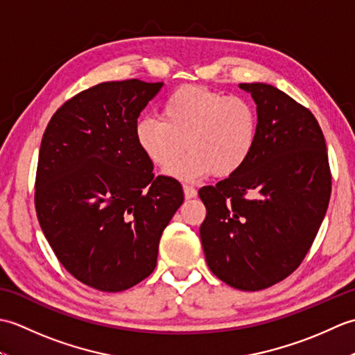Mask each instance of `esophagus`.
<instances>
[{
	"label": "esophagus",
	"mask_w": 355,
	"mask_h": 355,
	"mask_svg": "<svg viewBox=\"0 0 355 355\" xmlns=\"http://www.w3.org/2000/svg\"><path fill=\"white\" fill-rule=\"evenodd\" d=\"M183 191H184V197H186V200H191V198H195V197H197V189H195V187H192V186H187V184H184V186H183Z\"/></svg>",
	"instance_id": "34e87169"
}]
</instances>
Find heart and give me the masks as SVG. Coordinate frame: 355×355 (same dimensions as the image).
Masks as SVG:
<instances>
[{"label":"heart","mask_w":355,"mask_h":355,"mask_svg":"<svg viewBox=\"0 0 355 355\" xmlns=\"http://www.w3.org/2000/svg\"><path fill=\"white\" fill-rule=\"evenodd\" d=\"M258 112L250 101L212 89L184 85L166 97L160 117L134 125V139L148 160L180 180L215 173L230 177L244 168L258 139Z\"/></svg>","instance_id":"heart-1"}]
</instances>
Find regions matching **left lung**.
<instances>
[{"label":"left lung","instance_id":"1","mask_svg":"<svg viewBox=\"0 0 355 355\" xmlns=\"http://www.w3.org/2000/svg\"><path fill=\"white\" fill-rule=\"evenodd\" d=\"M258 112V139L239 172L198 195L206 262L223 282L258 291L281 282L310 250L331 197L327 143L318 120L273 85L239 84Z\"/></svg>","mask_w":355,"mask_h":355}]
</instances>
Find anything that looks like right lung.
I'll return each mask as SVG.
<instances>
[{"label": "right lung", "instance_id": "1", "mask_svg": "<svg viewBox=\"0 0 355 355\" xmlns=\"http://www.w3.org/2000/svg\"><path fill=\"white\" fill-rule=\"evenodd\" d=\"M163 82H102L59 108L37 158L35 207L65 270L117 293L153 273L166 225L183 205L175 178H154L134 125Z\"/></svg>", "mask_w": 355, "mask_h": 355}]
</instances>
